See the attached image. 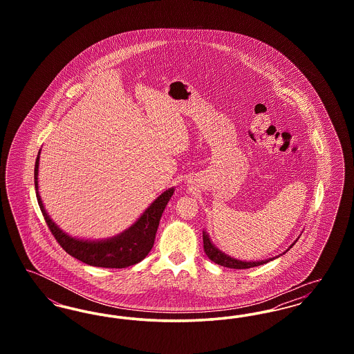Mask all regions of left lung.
<instances>
[{
	"mask_svg": "<svg viewBox=\"0 0 354 354\" xmlns=\"http://www.w3.org/2000/svg\"><path fill=\"white\" fill-rule=\"evenodd\" d=\"M297 240H299V239H296V241H297ZM296 241H293V243L289 245V248L286 250L281 254L288 252V251L295 245ZM203 244H204V252L208 256V259H209L211 261L219 264L221 267H227V268H232V270H247V268H252V267H257V266H263V264L268 263L270 260H274L276 257H280V256H274V257H270V259L257 260V261H243V260H239V259H235V257H232V256H230V254L220 251L219 248L212 243L211 237H209V235H208L205 231H203Z\"/></svg>",
	"mask_w": 354,
	"mask_h": 354,
	"instance_id": "obj_1",
	"label": "left lung"
}]
</instances>
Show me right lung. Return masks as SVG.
<instances>
[{
  "instance_id": "add662e5",
  "label": "right lung",
  "mask_w": 354,
  "mask_h": 354,
  "mask_svg": "<svg viewBox=\"0 0 354 354\" xmlns=\"http://www.w3.org/2000/svg\"><path fill=\"white\" fill-rule=\"evenodd\" d=\"M39 153L35 159L34 167V185L35 195L42 211V215L46 220L51 234L57 239L59 245L66 252L82 261L87 266L102 267V268H127L142 261L153 245L155 235L159 227L162 214L174 195L175 188H169L162 192L153 202L145 209V212L131 224L127 230L118 235L107 239L88 240L74 237L62 231L46 212L42 199L38 191V167H39Z\"/></svg>"
}]
</instances>
